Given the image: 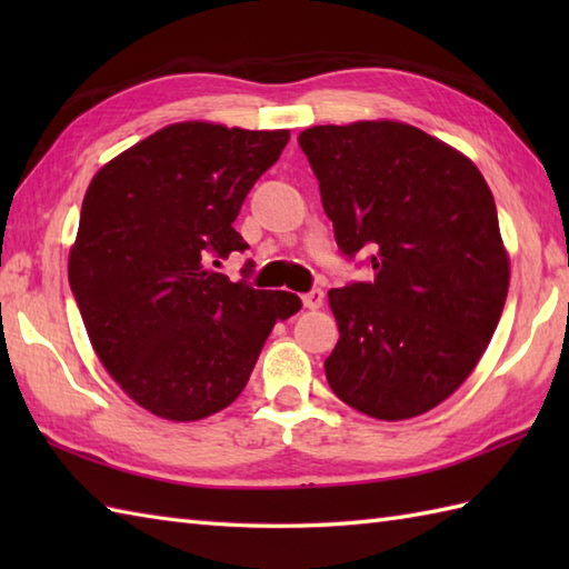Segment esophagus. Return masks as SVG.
Segmentation results:
<instances>
[{
    "label": "esophagus",
    "mask_w": 569,
    "mask_h": 569,
    "mask_svg": "<svg viewBox=\"0 0 569 569\" xmlns=\"http://www.w3.org/2000/svg\"><path fill=\"white\" fill-rule=\"evenodd\" d=\"M322 300H325V291H322V288H312V291H308V293L303 296V306L310 308V310H318V308L322 306Z\"/></svg>",
    "instance_id": "obj_1"
}]
</instances>
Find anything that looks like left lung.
<instances>
[{"instance_id": "8db88e82", "label": "left lung", "mask_w": 569, "mask_h": 569, "mask_svg": "<svg viewBox=\"0 0 569 569\" xmlns=\"http://www.w3.org/2000/svg\"><path fill=\"white\" fill-rule=\"evenodd\" d=\"M342 257L371 281L332 288L340 340L330 389L381 420L426 413L459 389L497 330L509 257L479 168L401 122L312 127L298 137Z\"/></svg>"}]
</instances>
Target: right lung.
<instances>
[{
  "label": "right lung",
  "mask_w": 569,
  "mask_h": 569,
  "mask_svg": "<svg viewBox=\"0 0 569 569\" xmlns=\"http://www.w3.org/2000/svg\"><path fill=\"white\" fill-rule=\"evenodd\" d=\"M291 139L183 122L139 141L84 192L68 278L84 330L129 398L168 420H200L244 389L273 325L303 308L217 271L249 244L232 227Z\"/></svg>",
  "instance_id": "obj_1"
}]
</instances>
